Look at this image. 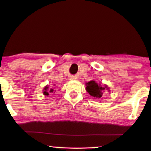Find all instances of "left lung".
<instances>
[{"label": "left lung", "mask_w": 151, "mask_h": 151, "mask_svg": "<svg viewBox=\"0 0 151 151\" xmlns=\"http://www.w3.org/2000/svg\"><path fill=\"white\" fill-rule=\"evenodd\" d=\"M86 91L92 97L96 99H100L106 90L110 92L109 88L107 87L106 85L102 86L101 84L97 83L94 80H91L86 83Z\"/></svg>", "instance_id": "left-lung-1"}]
</instances>
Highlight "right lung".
Listing matches in <instances>:
<instances>
[{
    "mask_svg": "<svg viewBox=\"0 0 151 151\" xmlns=\"http://www.w3.org/2000/svg\"><path fill=\"white\" fill-rule=\"evenodd\" d=\"M55 92V88H49L48 86H46L43 89V94L45 96H49V93H54Z\"/></svg>",
    "mask_w": 151,
    "mask_h": 151,
    "instance_id": "obj_1",
    "label": "right lung"
}]
</instances>
